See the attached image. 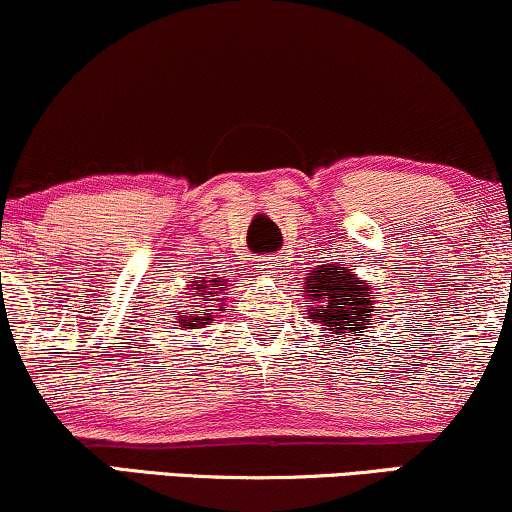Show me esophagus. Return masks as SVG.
<instances>
[{"instance_id":"34e87169","label":"esophagus","mask_w":512,"mask_h":512,"mask_svg":"<svg viewBox=\"0 0 512 512\" xmlns=\"http://www.w3.org/2000/svg\"><path fill=\"white\" fill-rule=\"evenodd\" d=\"M262 264H264V269H267V271H271V269H276V267H278V264H276L274 260H264Z\"/></svg>"}]
</instances>
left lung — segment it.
Here are the masks:
<instances>
[{
    "label": "left lung",
    "mask_w": 512,
    "mask_h": 512,
    "mask_svg": "<svg viewBox=\"0 0 512 512\" xmlns=\"http://www.w3.org/2000/svg\"><path fill=\"white\" fill-rule=\"evenodd\" d=\"M368 290L371 288L361 286L352 269L340 264L319 267L307 278V290H304L309 295V304L322 302L319 307L309 309V319L326 326V331L338 333V338L364 333L373 312V297Z\"/></svg>",
    "instance_id": "obj_1"
}]
</instances>
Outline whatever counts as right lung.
I'll list each match as a JSON object with an SVG mask.
<instances>
[{"label":"right lung","mask_w":512,"mask_h":512,"mask_svg":"<svg viewBox=\"0 0 512 512\" xmlns=\"http://www.w3.org/2000/svg\"><path fill=\"white\" fill-rule=\"evenodd\" d=\"M191 286L193 288H189V293L196 302L191 304V312L179 316L181 328H196L198 323L203 326V323H208L212 319V316H205L208 309L200 307V300H210V297H215L219 286H224V283L217 281V278H212V281H205V276H200V281H191ZM219 300H222V297H219ZM205 304H208V302H205ZM217 312H222V309H217ZM200 313H203L204 316L200 317Z\"/></svg>","instance_id":"right-lung-1"}]
</instances>
